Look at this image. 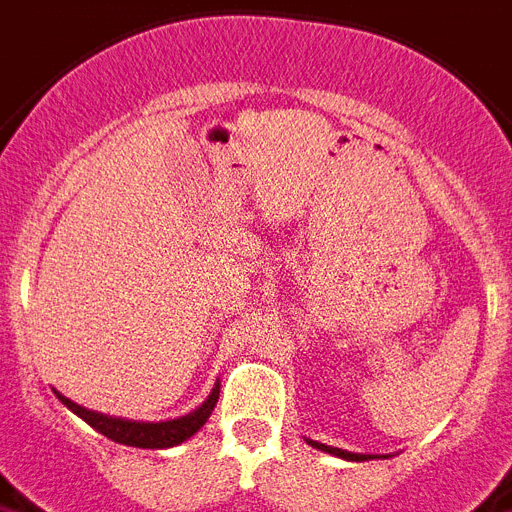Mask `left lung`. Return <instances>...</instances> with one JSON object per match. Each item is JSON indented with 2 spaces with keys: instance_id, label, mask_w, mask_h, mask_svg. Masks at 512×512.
<instances>
[{
  "instance_id": "obj_1",
  "label": "left lung",
  "mask_w": 512,
  "mask_h": 512,
  "mask_svg": "<svg viewBox=\"0 0 512 512\" xmlns=\"http://www.w3.org/2000/svg\"><path fill=\"white\" fill-rule=\"evenodd\" d=\"M308 445L316 447V450H322V453H329L335 455V458H342V460H356V463H361V460H371L377 458V455H363V453H348V450H340V447H329V445H322V442H314V439H306ZM379 458H384V455H379Z\"/></svg>"
}]
</instances>
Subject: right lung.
Returning <instances> with one entry per match:
<instances>
[{"label": "right lung", "mask_w": 512, "mask_h": 512, "mask_svg": "<svg viewBox=\"0 0 512 512\" xmlns=\"http://www.w3.org/2000/svg\"><path fill=\"white\" fill-rule=\"evenodd\" d=\"M62 405H67L75 416H80L88 426H94L96 432L104 434L112 442H120V445L128 447H143V450H164V447H175L185 439H190L193 434L201 429V426L209 421L211 411L219 400V382L211 387L209 398L198 405L196 411L185 413L180 418H170V421H130V418H117L107 416V413L88 411L83 405L73 403L70 398H65L62 392L54 390Z\"/></svg>", "instance_id": "1"}]
</instances>
